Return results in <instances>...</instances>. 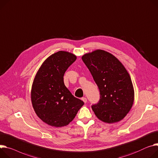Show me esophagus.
<instances>
[{
	"label": "esophagus",
	"instance_id": "obj_1",
	"mask_svg": "<svg viewBox=\"0 0 158 158\" xmlns=\"http://www.w3.org/2000/svg\"><path fill=\"white\" fill-rule=\"evenodd\" d=\"M81 100L84 102V103H87V98H81Z\"/></svg>",
	"mask_w": 158,
	"mask_h": 158
}]
</instances>
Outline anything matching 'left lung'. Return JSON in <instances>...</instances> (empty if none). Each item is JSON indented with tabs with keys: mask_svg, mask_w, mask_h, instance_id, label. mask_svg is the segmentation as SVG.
Wrapping results in <instances>:
<instances>
[{
	"mask_svg": "<svg viewBox=\"0 0 158 158\" xmlns=\"http://www.w3.org/2000/svg\"><path fill=\"white\" fill-rule=\"evenodd\" d=\"M81 59L99 89V101L92 106L96 116L107 123L123 119L134 101L131 80L124 66L103 50L85 54Z\"/></svg>",
	"mask_w": 158,
	"mask_h": 158,
	"instance_id": "left-lung-1",
	"label": "left lung"
}]
</instances>
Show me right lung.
<instances>
[{"label":"right lung","mask_w":158,"mask_h":158,"mask_svg":"<svg viewBox=\"0 0 158 158\" xmlns=\"http://www.w3.org/2000/svg\"><path fill=\"white\" fill-rule=\"evenodd\" d=\"M76 59L73 54L59 51L45 60L35 75L31 90L33 107L39 118L48 125H68L84 104L64 83L65 72Z\"/></svg>","instance_id":"right-lung-1"}]
</instances>
